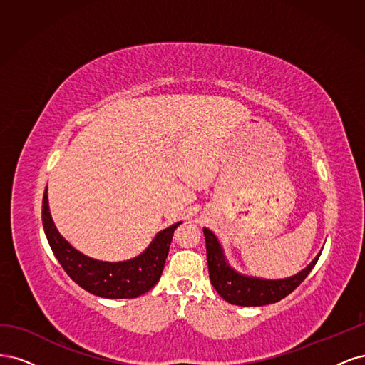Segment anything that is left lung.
I'll return each mask as SVG.
<instances>
[{"label":"left lung","instance_id":"1","mask_svg":"<svg viewBox=\"0 0 365 365\" xmlns=\"http://www.w3.org/2000/svg\"><path fill=\"white\" fill-rule=\"evenodd\" d=\"M205 247H207V263L210 272V282L215 286L217 294L225 302L237 306H264L277 303L286 295H289L297 286L307 277L312 271L318 256L298 274L288 279L267 280L257 277H248L230 267L222 247L213 231L204 228Z\"/></svg>","mask_w":365,"mask_h":365}]
</instances>
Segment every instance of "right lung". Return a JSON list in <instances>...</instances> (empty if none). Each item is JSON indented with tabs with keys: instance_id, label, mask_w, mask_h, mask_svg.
<instances>
[{
	"instance_id": "right-lung-1",
	"label": "right lung",
	"mask_w": 365,
	"mask_h": 365,
	"mask_svg": "<svg viewBox=\"0 0 365 365\" xmlns=\"http://www.w3.org/2000/svg\"><path fill=\"white\" fill-rule=\"evenodd\" d=\"M176 222L150 242L140 256L126 262H102L85 256L65 240L54 225L47 189L42 197V225L61 267L85 291L103 298H135L155 286L163 274Z\"/></svg>"
}]
</instances>
